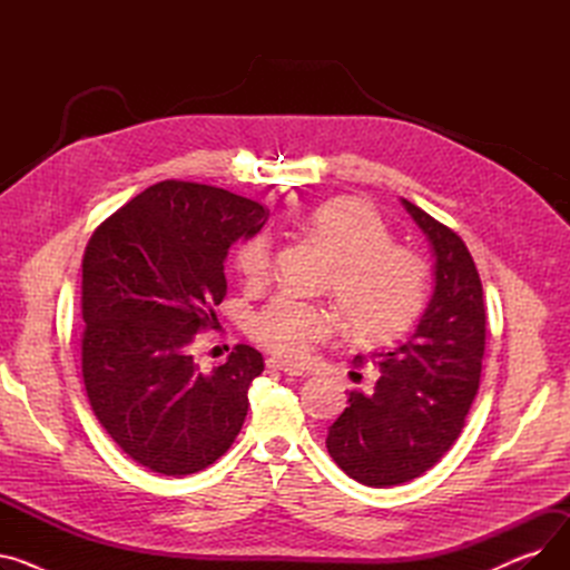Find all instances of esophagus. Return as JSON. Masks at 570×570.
Here are the masks:
<instances>
[{"instance_id": "esophagus-1", "label": "esophagus", "mask_w": 570, "mask_h": 570, "mask_svg": "<svg viewBox=\"0 0 570 570\" xmlns=\"http://www.w3.org/2000/svg\"><path fill=\"white\" fill-rule=\"evenodd\" d=\"M265 365H267L269 370H279V372H284V374H288V376H305V370L295 367V365H288V363L279 361V357H267Z\"/></svg>"}]
</instances>
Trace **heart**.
<instances>
[{"instance_id":"b5f03b06","label":"heart","mask_w":570,"mask_h":570,"mask_svg":"<svg viewBox=\"0 0 570 570\" xmlns=\"http://www.w3.org/2000/svg\"><path fill=\"white\" fill-rule=\"evenodd\" d=\"M305 230L331 254L333 295L353 337L385 340L411 325L425 301V265L413 252L391 245V230L365 203L337 198L314 207ZM273 265L265 233L235 254L245 282L258 284ZM337 327L335 314L316 303L277 295L252 321L254 337L269 351L301 361Z\"/></svg>"}]
</instances>
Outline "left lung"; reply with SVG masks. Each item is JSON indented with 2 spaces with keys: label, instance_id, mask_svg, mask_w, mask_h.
<instances>
[{
  "label": "left lung",
  "instance_id": "1",
  "mask_svg": "<svg viewBox=\"0 0 570 570\" xmlns=\"http://www.w3.org/2000/svg\"><path fill=\"white\" fill-rule=\"evenodd\" d=\"M430 239L434 293L413 335L391 348L357 353L381 374L374 391L348 393L327 428V453L353 481L391 488L432 469L455 443L481 383L485 353L483 284L462 237L402 198Z\"/></svg>",
  "mask_w": 570,
  "mask_h": 570
}]
</instances>
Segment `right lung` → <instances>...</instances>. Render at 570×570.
<instances>
[{
  "label": "right lung",
  "instance_id": "obj_1",
  "mask_svg": "<svg viewBox=\"0 0 570 570\" xmlns=\"http://www.w3.org/2000/svg\"><path fill=\"white\" fill-rule=\"evenodd\" d=\"M267 222L226 189L153 185L106 219L82 258V381L95 415L149 471L189 475L217 462L243 430L263 355L237 344L203 372L191 344L217 327L224 261Z\"/></svg>",
  "mask_w": 570,
  "mask_h": 570
}]
</instances>
